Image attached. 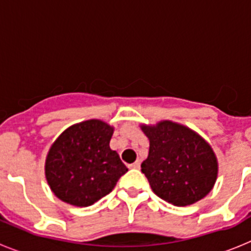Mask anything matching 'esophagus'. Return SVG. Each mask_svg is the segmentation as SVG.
<instances>
[{
  "instance_id": "1",
  "label": "esophagus",
  "mask_w": 251,
  "mask_h": 251,
  "mask_svg": "<svg viewBox=\"0 0 251 251\" xmlns=\"http://www.w3.org/2000/svg\"><path fill=\"white\" fill-rule=\"evenodd\" d=\"M139 167H141V162H139V161H136L134 163L129 165V168H134V170H138Z\"/></svg>"
}]
</instances>
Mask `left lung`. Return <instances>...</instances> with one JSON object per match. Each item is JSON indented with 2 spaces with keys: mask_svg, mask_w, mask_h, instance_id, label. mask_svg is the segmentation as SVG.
Returning a JSON list of instances; mask_svg holds the SVG:
<instances>
[{
  "mask_svg": "<svg viewBox=\"0 0 251 251\" xmlns=\"http://www.w3.org/2000/svg\"><path fill=\"white\" fill-rule=\"evenodd\" d=\"M141 129L150 139L141 168L157 196L175 206H188L211 191L219 162L205 138L172 121L141 124Z\"/></svg>",
  "mask_w": 251,
  "mask_h": 251,
  "instance_id": "obj_1",
  "label": "left lung"
}]
</instances>
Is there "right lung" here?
Here are the masks:
<instances>
[{
    "mask_svg": "<svg viewBox=\"0 0 251 251\" xmlns=\"http://www.w3.org/2000/svg\"><path fill=\"white\" fill-rule=\"evenodd\" d=\"M114 127L88 119L66 128L51 145L45 177L59 200L86 207L113 191L128 171L109 146Z\"/></svg>",
    "mask_w": 251,
    "mask_h": 251,
    "instance_id": "1",
    "label": "right lung"
}]
</instances>
